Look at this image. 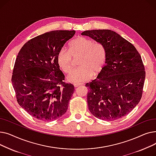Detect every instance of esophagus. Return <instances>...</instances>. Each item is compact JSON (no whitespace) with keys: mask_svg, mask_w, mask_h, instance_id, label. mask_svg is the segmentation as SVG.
Wrapping results in <instances>:
<instances>
[{"mask_svg":"<svg viewBox=\"0 0 156 156\" xmlns=\"http://www.w3.org/2000/svg\"><path fill=\"white\" fill-rule=\"evenodd\" d=\"M83 84L82 83H74L73 84V85H74V87H78V86H80V85H82Z\"/></svg>","mask_w":156,"mask_h":156,"instance_id":"34e87169","label":"esophagus"}]
</instances>
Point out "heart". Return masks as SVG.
<instances>
[{
	"instance_id": "b5f03b06",
	"label": "heart",
	"mask_w": 156,
	"mask_h": 156,
	"mask_svg": "<svg viewBox=\"0 0 156 156\" xmlns=\"http://www.w3.org/2000/svg\"><path fill=\"white\" fill-rule=\"evenodd\" d=\"M79 68L72 70L67 76L71 83H79L90 79L104 69L107 61V51L104 45L92 39L78 37L69 44V49L62 47L57 54V61L64 73L73 68L74 59H78Z\"/></svg>"
}]
</instances>
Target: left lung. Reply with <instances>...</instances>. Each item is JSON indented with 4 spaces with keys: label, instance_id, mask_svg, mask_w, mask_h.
I'll return each mask as SVG.
<instances>
[{
    "label": "left lung",
    "instance_id": "obj_1",
    "mask_svg": "<svg viewBox=\"0 0 156 156\" xmlns=\"http://www.w3.org/2000/svg\"><path fill=\"white\" fill-rule=\"evenodd\" d=\"M107 51V61L97 78L85 86L90 90V112L102 120L113 121L126 116L140 102L145 78L141 56L133 44L109 30L83 31Z\"/></svg>",
    "mask_w": 156,
    "mask_h": 156
}]
</instances>
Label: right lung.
<instances>
[{
	"mask_svg": "<svg viewBox=\"0 0 156 156\" xmlns=\"http://www.w3.org/2000/svg\"><path fill=\"white\" fill-rule=\"evenodd\" d=\"M75 34V30L45 33L28 40L16 57L11 78L16 99L38 119L52 121L67 111L75 88L63 81L57 54Z\"/></svg>",
	"mask_w": 156,
	"mask_h": 156,
	"instance_id": "1",
	"label": "right lung"
}]
</instances>
